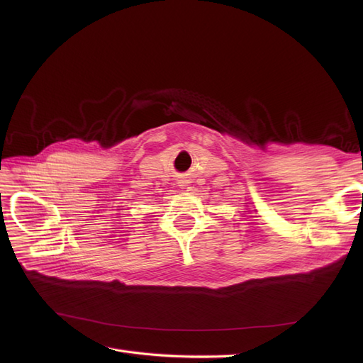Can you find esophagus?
<instances>
[{"label": "esophagus", "instance_id": "esophagus-1", "mask_svg": "<svg viewBox=\"0 0 363 363\" xmlns=\"http://www.w3.org/2000/svg\"><path fill=\"white\" fill-rule=\"evenodd\" d=\"M180 186H184V183H182V184H180Z\"/></svg>", "mask_w": 363, "mask_h": 363}]
</instances>
